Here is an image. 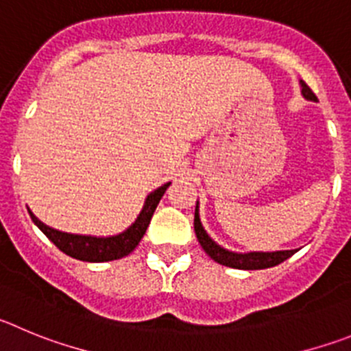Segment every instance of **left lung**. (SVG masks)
<instances>
[{
    "instance_id": "obj_1",
    "label": "left lung",
    "mask_w": 351,
    "mask_h": 351,
    "mask_svg": "<svg viewBox=\"0 0 351 351\" xmlns=\"http://www.w3.org/2000/svg\"><path fill=\"white\" fill-rule=\"evenodd\" d=\"M302 87V96L309 101H317V96L313 90L309 89L308 85L301 80ZM199 204V203H197ZM195 204V213H194V230L197 236L199 243L203 246V250L213 258L215 262H219L222 266L234 267V269H266V267H273L282 264L289 257H292L298 250H280V252H248V254H236L222 248L220 245L213 241L204 230L203 223L199 220V206Z\"/></svg>"
}]
</instances>
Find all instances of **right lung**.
I'll list each match as a JSON object with an SVG mask.
<instances>
[{
  "instance_id": "add662e5",
  "label": "right lung",
  "mask_w": 351,
  "mask_h": 351,
  "mask_svg": "<svg viewBox=\"0 0 351 351\" xmlns=\"http://www.w3.org/2000/svg\"><path fill=\"white\" fill-rule=\"evenodd\" d=\"M171 185L169 183H164L159 189H156L154 192L147 195L143 204V210L140 211L138 219L134 220L132 226H129L124 232L117 236H108V238H96V236H82V234H69V232H61L58 229H52V227L45 226L43 222L36 219L33 215V211H29L31 220L38 226V229L42 230L43 234L58 246L59 250L64 252L69 257L78 258V261L84 262H108V261H117V258H122L125 255L131 254L134 248L138 246V243L141 241L143 234L147 232V227L152 220V215L156 211L157 204H159L160 197L164 195L166 189Z\"/></svg>"
}]
</instances>
